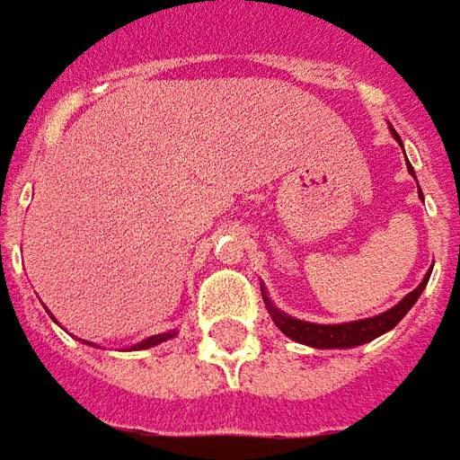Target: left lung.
I'll return each mask as SVG.
<instances>
[{
  "label": "left lung",
  "instance_id": "left-lung-1",
  "mask_svg": "<svg viewBox=\"0 0 460 460\" xmlns=\"http://www.w3.org/2000/svg\"><path fill=\"white\" fill-rule=\"evenodd\" d=\"M391 134H394V139L401 144V137H398L396 131L391 129ZM409 172L413 174V166H411V164H409ZM429 279H431V271L423 276V281H420L411 294H406V296L401 298L394 308H388V311L378 314V316L349 321V323H311V321L294 319V316H288L286 311L274 306V301L269 298V294H266V288H263V286H261V296L266 308H269V314H271V319H274V323L279 326V331L286 333L291 341L304 343V346H311V349H353V346H361V343L374 341V339H378L381 333H386V331L394 329L398 321L409 314L411 306L419 301V296L423 294V288H426V284H429Z\"/></svg>",
  "mask_w": 460,
  "mask_h": 460
}]
</instances>
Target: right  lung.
I'll use <instances>...</instances> for the list:
<instances>
[{
	"mask_svg": "<svg viewBox=\"0 0 460 460\" xmlns=\"http://www.w3.org/2000/svg\"><path fill=\"white\" fill-rule=\"evenodd\" d=\"M174 336H176V329L164 331V333H156V336H149V339H144V341L134 343V346H131V351H139V349H152V346H159V343L169 341V339H174ZM84 343H89V346H96V343H92V341H84ZM96 349H99V346H96Z\"/></svg>",
	"mask_w": 460,
	"mask_h": 460,
	"instance_id": "1",
	"label": "right lung"
}]
</instances>
